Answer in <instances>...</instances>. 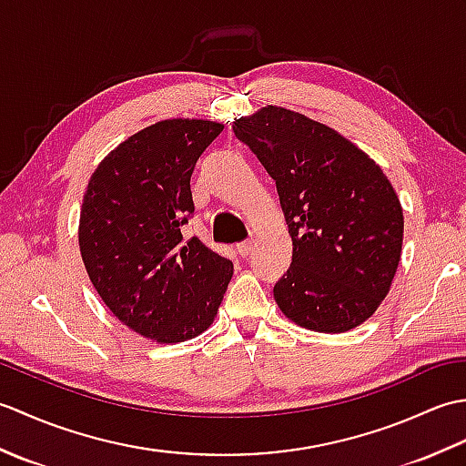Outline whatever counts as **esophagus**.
<instances>
[{"instance_id":"obj_1","label":"esophagus","mask_w":466,"mask_h":466,"mask_svg":"<svg viewBox=\"0 0 466 466\" xmlns=\"http://www.w3.org/2000/svg\"><path fill=\"white\" fill-rule=\"evenodd\" d=\"M236 250H238L240 256H248L252 252V240H244L238 246H236Z\"/></svg>"}]
</instances>
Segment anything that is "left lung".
<instances>
[{
  "instance_id": "obj_1",
  "label": "left lung",
  "mask_w": 466,
  "mask_h": 466,
  "mask_svg": "<svg viewBox=\"0 0 466 466\" xmlns=\"http://www.w3.org/2000/svg\"><path fill=\"white\" fill-rule=\"evenodd\" d=\"M232 130L276 182L292 264L274 299L292 322L346 332L379 309L400 262L402 208L380 170L332 127L268 106Z\"/></svg>"
}]
</instances>
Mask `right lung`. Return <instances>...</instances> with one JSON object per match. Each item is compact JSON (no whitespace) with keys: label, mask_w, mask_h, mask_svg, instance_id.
Segmentation results:
<instances>
[{"label":"right lung","mask_w":466,"mask_h":466,"mask_svg":"<svg viewBox=\"0 0 466 466\" xmlns=\"http://www.w3.org/2000/svg\"><path fill=\"white\" fill-rule=\"evenodd\" d=\"M224 130L208 120H162L107 154L90 177L80 252L94 289L117 320L146 339L190 340L214 322L234 266L200 238L190 177Z\"/></svg>","instance_id":"obj_1"}]
</instances>
